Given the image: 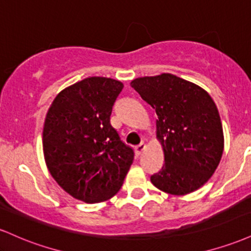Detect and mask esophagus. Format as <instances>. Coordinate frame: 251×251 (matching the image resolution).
I'll list each match as a JSON object with an SVG mask.
<instances>
[{"label":"esophagus","mask_w":251,"mask_h":251,"mask_svg":"<svg viewBox=\"0 0 251 251\" xmlns=\"http://www.w3.org/2000/svg\"><path fill=\"white\" fill-rule=\"evenodd\" d=\"M145 148H146L145 144H144V143H140L139 145L135 146V153H137V154H142L144 150H145Z\"/></svg>","instance_id":"obj_1"}]
</instances>
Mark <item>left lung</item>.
I'll use <instances>...</instances> for the list:
<instances>
[{
	"label": "left lung",
	"mask_w": 251,
	"mask_h": 251,
	"mask_svg": "<svg viewBox=\"0 0 251 251\" xmlns=\"http://www.w3.org/2000/svg\"><path fill=\"white\" fill-rule=\"evenodd\" d=\"M155 109L157 139L164 165L151 176L152 184L171 195L194 192L211 178L224 149L218 109L206 91L170 73L131 82Z\"/></svg>",
	"instance_id": "1"
}]
</instances>
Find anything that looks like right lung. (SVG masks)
Wrapping results in <instances>:
<instances>
[{
    "label": "right lung",
    "instance_id": "right-lung-1",
    "mask_svg": "<svg viewBox=\"0 0 251 251\" xmlns=\"http://www.w3.org/2000/svg\"><path fill=\"white\" fill-rule=\"evenodd\" d=\"M123 82L91 76L65 88L43 125V154L51 177L67 194L100 203L122 188L134 152L111 125Z\"/></svg>",
    "mask_w": 251,
    "mask_h": 251
}]
</instances>
